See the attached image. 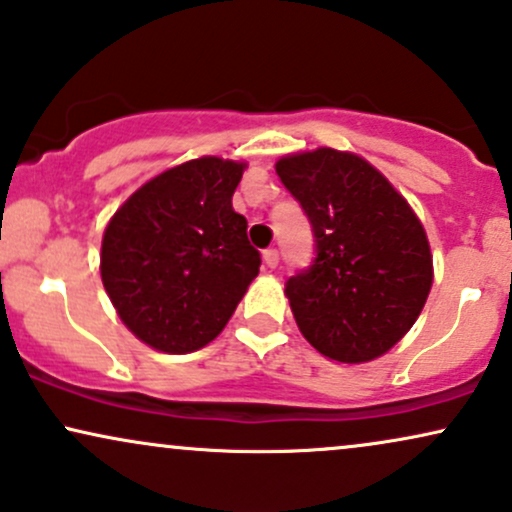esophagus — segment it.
Returning a JSON list of instances; mask_svg holds the SVG:
<instances>
[{"label":"esophagus","instance_id":"esophagus-1","mask_svg":"<svg viewBox=\"0 0 512 512\" xmlns=\"http://www.w3.org/2000/svg\"><path fill=\"white\" fill-rule=\"evenodd\" d=\"M263 263H266L268 268H277V263H280V254H277V249L263 251Z\"/></svg>","mask_w":512,"mask_h":512}]
</instances>
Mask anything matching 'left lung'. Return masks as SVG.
<instances>
[{"label": "left lung", "instance_id": "1", "mask_svg": "<svg viewBox=\"0 0 512 512\" xmlns=\"http://www.w3.org/2000/svg\"><path fill=\"white\" fill-rule=\"evenodd\" d=\"M275 170L315 235L313 266L285 287L296 325L330 361H375L401 342L430 296L425 227L380 170L351 151H301Z\"/></svg>", "mask_w": 512, "mask_h": 512}]
</instances>
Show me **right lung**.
I'll use <instances>...</instances> for the list:
<instances>
[{
  "label": "right lung",
  "mask_w": 512,
  "mask_h": 512,
  "mask_svg": "<svg viewBox=\"0 0 512 512\" xmlns=\"http://www.w3.org/2000/svg\"><path fill=\"white\" fill-rule=\"evenodd\" d=\"M246 163L201 156L144 182L102 239V282L123 325L163 353H192L232 318L261 254L232 194Z\"/></svg>",
  "instance_id": "obj_1"
}]
</instances>
